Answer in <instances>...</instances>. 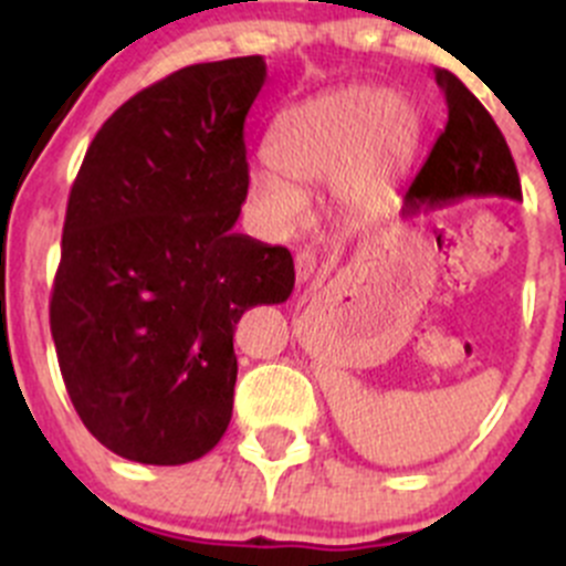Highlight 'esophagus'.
<instances>
[{
    "mask_svg": "<svg viewBox=\"0 0 566 566\" xmlns=\"http://www.w3.org/2000/svg\"><path fill=\"white\" fill-rule=\"evenodd\" d=\"M317 271V256L312 254V251H298L295 254V279H298V284H306L312 276H315Z\"/></svg>",
    "mask_w": 566,
    "mask_h": 566,
    "instance_id": "esophagus-1",
    "label": "esophagus"
}]
</instances>
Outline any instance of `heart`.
I'll list each match as a JSON object with an SVG mask.
<instances>
[{
    "mask_svg": "<svg viewBox=\"0 0 566 566\" xmlns=\"http://www.w3.org/2000/svg\"><path fill=\"white\" fill-rule=\"evenodd\" d=\"M421 139L419 108L397 90L339 87L290 106L271 134V161L249 172V197L273 232L306 216L297 188L328 186L345 216H373L410 167Z\"/></svg>",
    "mask_w": 566,
    "mask_h": 566,
    "instance_id": "obj_1",
    "label": "heart"
}]
</instances>
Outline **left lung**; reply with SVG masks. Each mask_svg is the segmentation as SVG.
Returning <instances> with one entry per match:
<instances>
[{
    "instance_id": "1",
    "label": "left lung",
    "mask_w": 566,
    "mask_h": 566,
    "mask_svg": "<svg viewBox=\"0 0 566 566\" xmlns=\"http://www.w3.org/2000/svg\"><path fill=\"white\" fill-rule=\"evenodd\" d=\"M436 82L447 95L449 119L405 191V213L443 208L462 197L521 199L517 167L488 108L454 73L436 67Z\"/></svg>"
}]
</instances>
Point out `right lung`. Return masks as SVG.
Returning a JSON list of instances; mask_svg holds the SVG:
<instances>
[{"instance_id": "add662e5", "label": "right lung", "mask_w": 566, "mask_h": 566, "mask_svg": "<svg viewBox=\"0 0 566 566\" xmlns=\"http://www.w3.org/2000/svg\"><path fill=\"white\" fill-rule=\"evenodd\" d=\"M262 56L175 71L95 134L67 199L51 336L78 419L114 454L182 465L232 419L235 323L282 304L293 254L235 232Z\"/></svg>"}]
</instances>
